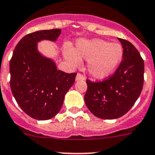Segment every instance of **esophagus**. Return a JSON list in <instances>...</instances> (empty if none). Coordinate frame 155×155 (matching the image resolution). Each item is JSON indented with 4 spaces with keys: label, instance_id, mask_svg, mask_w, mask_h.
<instances>
[{
    "label": "esophagus",
    "instance_id": "esophagus-1",
    "mask_svg": "<svg viewBox=\"0 0 155 155\" xmlns=\"http://www.w3.org/2000/svg\"><path fill=\"white\" fill-rule=\"evenodd\" d=\"M84 79H85V76H83L82 74L78 73L77 75H76V81H79V80H84Z\"/></svg>",
    "mask_w": 155,
    "mask_h": 155
}]
</instances>
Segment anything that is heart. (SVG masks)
I'll list each match as a JSON object with an SVG mask.
<instances>
[{
	"label": "heart",
	"mask_w": 155,
	"mask_h": 155,
	"mask_svg": "<svg viewBox=\"0 0 155 155\" xmlns=\"http://www.w3.org/2000/svg\"><path fill=\"white\" fill-rule=\"evenodd\" d=\"M63 54L72 67L79 66L81 58L88 61L89 73L96 79H104L111 76L120 64L123 49L119 44L100 39L79 40L76 42V49L66 46Z\"/></svg>",
	"instance_id": "1"
}]
</instances>
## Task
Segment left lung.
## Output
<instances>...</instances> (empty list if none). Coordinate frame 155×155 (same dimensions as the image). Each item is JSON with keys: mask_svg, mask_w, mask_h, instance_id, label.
I'll use <instances>...</instances> for the list:
<instances>
[{"mask_svg": "<svg viewBox=\"0 0 155 155\" xmlns=\"http://www.w3.org/2000/svg\"><path fill=\"white\" fill-rule=\"evenodd\" d=\"M118 40L123 48V60L115 73L102 82L87 80L86 105L93 115L104 119H115L127 113L143 85L144 62L140 54L128 40Z\"/></svg>", "mask_w": 155, "mask_h": 155, "instance_id": "8db88e82", "label": "left lung"}]
</instances>
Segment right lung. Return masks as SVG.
Returning a JSON list of instances; mask_svg holds the SVG:
<instances>
[{
    "label": "right lung",
    "instance_id": "right-lung-1",
    "mask_svg": "<svg viewBox=\"0 0 155 155\" xmlns=\"http://www.w3.org/2000/svg\"><path fill=\"white\" fill-rule=\"evenodd\" d=\"M61 30H40L26 35L16 45L10 61V86L19 107L31 118L48 120L61 110L64 95L76 73L58 70L54 61L43 56L37 43L56 41Z\"/></svg>",
    "mask_w": 155,
    "mask_h": 155
}]
</instances>
